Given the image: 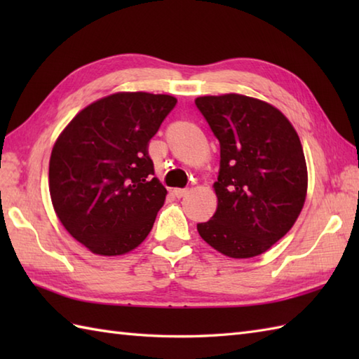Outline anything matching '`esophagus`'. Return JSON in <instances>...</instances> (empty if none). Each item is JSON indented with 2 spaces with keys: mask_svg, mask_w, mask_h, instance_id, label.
Here are the masks:
<instances>
[{
  "mask_svg": "<svg viewBox=\"0 0 359 359\" xmlns=\"http://www.w3.org/2000/svg\"><path fill=\"white\" fill-rule=\"evenodd\" d=\"M172 194L180 199V197H185L188 194V189H182V188H174L172 189Z\"/></svg>",
  "mask_w": 359,
  "mask_h": 359,
  "instance_id": "1",
  "label": "esophagus"
}]
</instances>
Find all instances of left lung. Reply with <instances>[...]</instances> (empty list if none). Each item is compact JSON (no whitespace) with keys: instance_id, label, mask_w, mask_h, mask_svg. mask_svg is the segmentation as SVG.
Listing matches in <instances>:
<instances>
[{"instance_id":"left-lung-1","label":"left lung","mask_w":359,"mask_h":359,"mask_svg":"<svg viewBox=\"0 0 359 359\" xmlns=\"http://www.w3.org/2000/svg\"><path fill=\"white\" fill-rule=\"evenodd\" d=\"M220 143L217 208L197 224L219 253L248 259L265 253L292 230L307 196V163L296 129L273 104L224 94L196 98Z\"/></svg>"}]
</instances>
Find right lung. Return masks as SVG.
I'll use <instances>...</instances> for the list:
<instances>
[{"instance_id": "add662e5", "label": "right lung", "mask_w": 359, "mask_h": 359, "mask_svg": "<svg viewBox=\"0 0 359 359\" xmlns=\"http://www.w3.org/2000/svg\"><path fill=\"white\" fill-rule=\"evenodd\" d=\"M177 98L116 93L75 116L53 144L49 193L60 222L94 255L121 256L147 239L166 189L148 143Z\"/></svg>"}]
</instances>
